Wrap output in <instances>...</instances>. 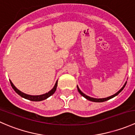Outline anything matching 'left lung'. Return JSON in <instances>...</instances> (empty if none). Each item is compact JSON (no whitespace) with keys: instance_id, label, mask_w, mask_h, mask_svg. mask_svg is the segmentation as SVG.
<instances>
[{"instance_id":"1","label":"left lung","mask_w":135,"mask_h":135,"mask_svg":"<svg viewBox=\"0 0 135 135\" xmlns=\"http://www.w3.org/2000/svg\"><path fill=\"white\" fill-rule=\"evenodd\" d=\"M126 84H127V82H126V84H124V85H123V86L122 87V89H121L119 91H118V92H117L116 93H115V94H114V95H112V96H110V97H107V98H104V99H95V98H92V97H90L88 96V95H85V94H84V93H82V92H81V91H80V89H79V88H78V86H77V88H78V92H79V93H80V95H82V96L84 97H85V99H88V100H90V101H92V102H95V103H101V102H104V101H107V100H109V99H112V98H113V97H115V96H116V95H118V94H119V93H120V92L122 91L123 90V89H124V88H125V86H126Z\"/></svg>"}]
</instances>
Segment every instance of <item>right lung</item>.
<instances>
[{
  "label": "right lung",
  "mask_w": 135,
  "mask_h": 135,
  "mask_svg": "<svg viewBox=\"0 0 135 135\" xmlns=\"http://www.w3.org/2000/svg\"><path fill=\"white\" fill-rule=\"evenodd\" d=\"M9 81H10V84H11V85H12V88L14 89L15 91L19 95H20V96L22 97H23V98H25V99H26L32 100V101H41V100H45V99H46L47 98H48L49 97H50L51 95H52L53 94L55 93V91H56V89H57V81L56 83H55V85H54V88H53L51 91H50L48 93H46L45 94H43V95H35H35H27V94L20 91L19 89H17V88L14 86V85L12 84V82L11 81V80H9Z\"/></svg>",
  "instance_id": "obj_1"
}]
</instances>
